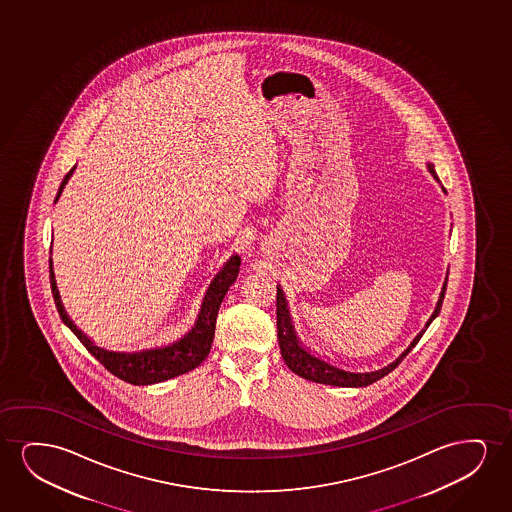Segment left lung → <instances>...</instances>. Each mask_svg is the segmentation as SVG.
I'll use <instances>...</instances> for the list:
<instances>
[{
    "label": "left lung",
    "instance_id": "left-lung-1",
    "mask_svg": "<svg viewBox=\"0 0 512 512\" xmlns=\"http://www.w3.org/2000/svg\"><path fill=\"white\" fill-rule=\"evenodd\" d=\"M428 171L434 175V178H437L432 164H428ZM446 285H448V278H446L444 285H442L441 297H439V302L435 306L434 315L428 318L425 329L421 330L420 334L414 337L411 346L395 362L374 372L344 371V369L334 367V365H330L329 362H325L322 358L315 357L309 351L304 350L301 343H299V339L295 336L294 325H292V320H290V313H288L287 301H285L283 290L278 287V292H276V327H278V343H280L281 357L285 360V364L288 365L290 371L295 372L301 378L308 379V381L320 383V385L346 386V388L372 385L374 381L385 378L388 372H392L406 358L407 353L418 344L421 336L428 329V325L434 322L435 316L439 315V311H441L444 294H446Z\"/></svg>",
    "mask_w": 512,
    "mask_h": 512
}]
</instances>
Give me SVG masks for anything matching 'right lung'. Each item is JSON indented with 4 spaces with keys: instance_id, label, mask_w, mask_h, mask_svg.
Returning a JSON list of instances; mask_svg holds the SVG:
<instances>
[{
    "instance_id": "1",
    "label": "right lung",
    "mask_w": 512,
    "mask_h": 512,
    "mask_svg": "<svg viewBox=\"0 0 512 512\" xmlns=\"http://www.w3.org/2000/svg\"><path fill=\"white\" fill-rule=\"evenodd\" d=\"M73 169L75 168H71L68 175L64 176L63 183L57 192L56 201L61 196ZM239 266H241V259L238 255H232L224 269L215 276V280L211 281L210 288L204 295L203 306H201V313L197 316L196 325L192 327L187 336L171 346L140 351V353H119V351L99 348L92 343L89 337L85 336L82 330L77 329V325L71 322L66 315L61 299H59L56 278L52 271V260H50V287H52V295H54V302H56L61 320L73 330V334L80 339V343L84 344L87 351L98 358L99 364L105 365V369L112 372L113 376H117L126 383H131V385H152V383H161L166 379L192 371L203 362L204 358L208 357L213 337H215L218 309L224 301L227 290L238 278Z\"/></svg>"
}]
</instances>
